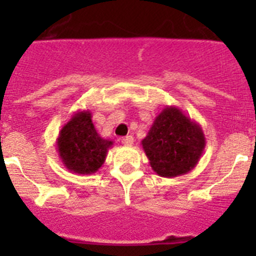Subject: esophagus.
Here are the masks:
<instances>
[{
	"label": "esophagus",
	"instance_id": "obj_1",
	"mask_svg": "<svg viewBox=\"0 0 256 256\" xmlns=\"http://www.w3.org/2000/svg\"><path fill=\"white\" fill-rule=\"evenodd\" d=\"M133 141H134V138H133L132 136H126V137H122V144H123L124 146H130V144H133Z\"/></svg>",
	"mask_w": 256,
	"mask_h": 256
}]
</instances>
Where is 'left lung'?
I'll return each mask as SVG.
<instances>
[{"label":"left lung","mask_w":256,"mask_h":256,"mask_svg":"<svg viewBox=\"0 0 256 256\" xmlns=\"http://www.w3.org/2000/svg\"><path fill=\"white\" fill-rule=\"evenodd\" d=\"M205 144L200 124L176 106L162 108L141 141L152 170L165 178L191 172L198 165Z\"/></svg>","instance_id":"8db88e82"}]
</instances>
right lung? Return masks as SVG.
Segmentation results:
<instances>
[{
	"label": "right lung",
	"instance_id": "1",
	"mask_svg": "<svg viewBox=\"0 0 256 256\" xmlns=\"http://www.w3.org/2000/svg\"><path fill=\"white\" fill-rule=\"evenodd\" d=\"M112 144L97 133L90 110L76 112L56 138L58 158L65 168L83 176L96 173L102 166Z\"/></svg>",
	"mask_w": 256,
	"mask_h": 256
}]
</instances>
